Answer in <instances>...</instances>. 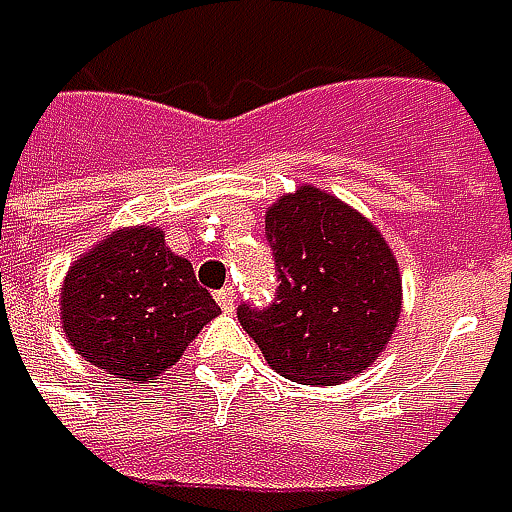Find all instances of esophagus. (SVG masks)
<instances>
[{"label": "esophagus", "instance_id": "esophagus-1", "mask_svg": "<svg viewBox=\"0 0 512 512\" xmlns=\"http://www.w3.org/2000/svg\"><path fill=\"white\" fill-rule=\"evenodd\" d=\"M216 302L221 305V311H224V314L236 311V291H233V288H221V291L216 294Z\"/></svg>", "mask_w": 512, "mask_h": 512}]
</instances>
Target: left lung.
I'll return each instance as SVG.
<instances>
[{
  "label": "left lung",
  "mask_w": 512,
  "mask_h": 512,
  "mask_svg": "<svg viewBox=\"0 0 512 512\" xmlns=\"http://www.w3.org/2000/svg\"><path fill=\"white\" fill-rule=\"evenodd\" d=\"M279 270L270 308H239L242 328L294 383L337 386L369 369L400 320L395 253L363 213L302 184L265 213Z\"/></svg>",
  "instance_id": "obj_1"
}]
</instances>
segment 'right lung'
I'll use <instances>...</instances> for the list:
<instances>
[{
  "mask_svg": "<svg viewBox=\"0 0 512 512\" xmlns=\"http://www.w3.org/2000/svg\"><path fill=\"white\" fill-rule=\"evenodd\" d=\"M216 299L152 224L120 227L83 253L63 279L65 340L91 366L152 383L172 369L207 322Z\"/></svg>",
  "mask_w": 512,
  "mask_h": 512,
  "instance_id": "1",
  "label": "right lung"
}]
</instances>
